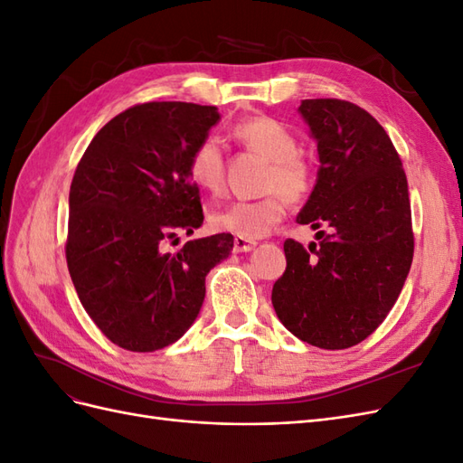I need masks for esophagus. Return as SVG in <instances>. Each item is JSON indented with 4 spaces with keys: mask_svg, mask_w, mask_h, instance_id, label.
Returning a JSON list of instances; mask_svg holds the SVG:
<instances>
[{
    "mask_svg": "<svg viewBox=\"0 0 463 463\" xmlns=\"http://www.w3.org/2000/svg\"><path fill=\"white\" fill-rule=\"evenodd\" d=\"M257 247V241L253 240H245V237H235L233 240V250L235 253H249Z\"/></svg>",
    "mask_w": 463,
    "mask_h": 463,
    "instance_id": "34e87169",
    "label": "esophagus"
}]
</instances>
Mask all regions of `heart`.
<instances>
[{
    "label": "heart",
    "instance_id": "heart-1",
    "mask_svg": "<svg viewBox=\"0 0 463 463\" xmlns=\"http://www.w3.org/2000/svg\"><path fill=\"white\" fill-rule=\"evenodd\" d=\"M233 137L247 148L259 152L270 162L264 189L270 191L259 201H233L216 208L210 223L218 232H228L245 240H257L270 233L286 214V200L303 201L311 193L315 174L311 164L299 154L298 137L278 119L255 116L233 125ZM194 185L204 191H218L223 177V150L216 137H204L194 146L187 165Z\"/></svg>",
    "mask_w": 463,
    "mask_h": 463
}]
</instances>
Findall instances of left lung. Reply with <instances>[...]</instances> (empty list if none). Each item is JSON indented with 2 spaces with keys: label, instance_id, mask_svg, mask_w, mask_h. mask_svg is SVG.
Returning a JSON list of instances; mask_svg holds the SVG:
<instances>
[{
  "label": "left lung",
  "instance_id": "8db88e82",
  "mask_svg": "<svg viewBox=\"0 0 463 463\" xmlns=\"http://www.w3.org/2000/svg\"><path fill=\"white\" fill-rule=\"evenodd\" d=\"M317 141V184L298 216L318 243H284L286 272L272 288L282 325L322 349L371 335L394 307L413 260L408 179L390 137L369 111L335 100H301Z\"/></svg>",
  "mask_w": 463,
  "mask_h": 463
}]
</instances>
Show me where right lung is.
<instances>
[{"label": "right lung", "mask_w": 463, "mask_h": 463, "mask_svg": "<svg viewBox=\"0 0 463 463\" xmlns=\"http://www.w3.org/2000/svg\"><path fill=\"white\" fill-rule=\"evenodd\" d=\"M218 121L216 106H133L96 133L75 170L69 274L94 325L129 352L177 342L201 311L206 274L233 249L230 233H216L162 250L165 240L203 226L187 165Z\"/></svg>", "instance_id": "obj_1"}]
</instances>
